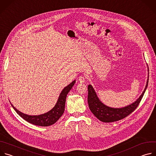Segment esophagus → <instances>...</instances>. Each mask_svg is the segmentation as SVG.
Here are the masks:
<instances>
[{
	"mask_svg": "<svg viewBox=\"0 0 156 156\" xmlns=\"http://www.w3.org/2000/svg\"><path fill=\"white\" fill-rule=\"evenodd\" d=\"M85 80H86V78L84 76H81L78 78V81L80 82V83H84L85 82Z\"/></svg>",
	"mask_w": 156,
	"mask_h": 156,
	"instance_id": "obj_1",
	"label": "esophagus"
}]
</instances>
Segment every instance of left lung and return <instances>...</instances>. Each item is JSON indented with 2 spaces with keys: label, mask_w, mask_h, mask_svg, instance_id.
Returning a JSON list of instances; mask_svg holds the SVG:
<instances>
[{
  "label": "left lung",
  "mask_w": 156,
  "mask_h": 156,
  "mask_svg": "<svg viewBox=\"0 0 156 156\" xmlns=\"http://www.w3.org/2000/svg\"><path fill=\"white\" fill-rule=\"evenodd\" d=\"M148 79L144 91L140 98L133 103L122 108H112L104 104L98 98L94 88L90 84L88 85L87 102L91 112L100 121L109 123L122 120L134 111L138 106L148 84Z\"/></svg>",
  "instance_id": "1"
}]
</instances>
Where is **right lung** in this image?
Here are the masks:
<instances>
[{"label": "right lung", "instance_id": "obj_1", "mask_svg": "<svg viewBox=\"0 0 156 156\" xmlns=\"http://www.w3.org/2000/svg\"><path fill=\"white\" fill-rule=\"evenodd\" d=\"M75 80L63 88L59 95L55 105L47 113L39 115H29L21 112L12 104L16 112L27 122L35 125L41 126H48L55 123L62 115L65 110L66 98L67 94L75 83Z\"/></svg>", "mask_w": 156, "mask_h": 156}]
</instances>
